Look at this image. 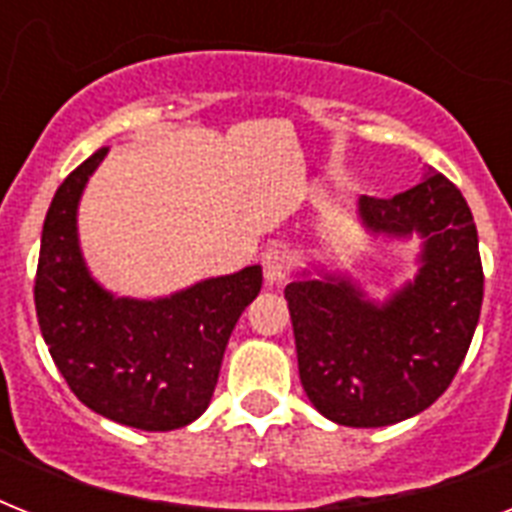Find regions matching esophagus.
Returning <instances> with one entry per match:
<instances>
[{
    "label": "esophagus",
    "instance_id": "1",
    "mask_svg": "<svg viewBox=\"0 0 512 512\" xmlns=\"http://www.w3.org/2000/svg\"><path fill=\"white\" fill-rule=\"evenodd\" d=\"M289 268V252L284 247H271L263 255V276L268 284H279Z\"/></svg>",
    "mask_w": 512,
    "mask_h": 512
}]
</instances>
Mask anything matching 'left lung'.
I'll return each mask as SVG.
<instances>
[{
	"mask_svg": "<svg viewBox=\"0 0 512 512\" xmlns=\"http://www.w3.org/2000/svg\"><path fill=\"white\" fill-rule=\"evenodd\" d=\"M369 236H417V273L385 303L348 273L305 268L284 289L300 382L327 420L382 428L436 401L468 353L484 300L478 231L460 188L430 170L393 199L361 196Z\"/></svg>",
	"mask_w": 512,
	"mask_h": 512,
	"instance_id": "obj_1",
	"label": "left lung"
}]
</instances>
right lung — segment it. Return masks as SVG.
<instances>
[{"label":"right lung","mask_w":512,"mask_h":512,"mask_svg":"<svg viewBox=\"0 0 512 512\" xmlns=\"http://www.w3.org/2000/svg\"><path fill=\"white\" fill-rule=\"evenodd\" d=\"M108 148L63 180L47 209L34 303L50 356L92 412L138 430L191 425L212 401L225 345L263 287V268L196 281L170 297L108 292L84 263L79 201Z\"/></svg>","instance_id":"1"}]
</instances>
